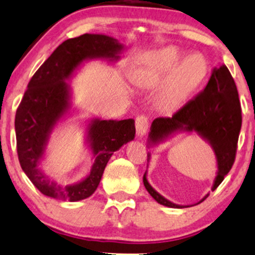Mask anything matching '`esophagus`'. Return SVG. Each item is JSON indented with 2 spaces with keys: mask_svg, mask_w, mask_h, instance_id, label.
Listing matches in <instances>:
<instances>
[{
  "mask_svg": "<svg viewBox=\"0 0 255 255\" xmlns=\"http://www.w3.org/2000/svg\"><path fill=\"white\" fill-rule=\"evenodd\" d=\"M148 126H149V120L146 115H140L136 118V122H135V127H136V134L138 136H143L147 133Z\"/></svg>",
  "mask_w": 255,
  "mask_h": 255,
  "instance_id": "obj_1",
  "label": "esophagus"
}]
</instances>
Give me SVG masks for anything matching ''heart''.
I'll return each mask as SVG.
<instances>
[{
    "mask_svg": "<svg viewBox=\"0 0 255 255\" xmlns=\"http://www.w3.org/2000/svg\"><path fill=\"white\" fill-rule=\"evenodd\" d=\"M208 72L202 54L183 57L179 48L169 46L141 57L131 80L141 89L160 88V104L166 111H176L198 89Z\"/></svg>",
    "mask_w": 255,
    "mask_h": 255,
    "instance_id": "heart-1",
    "label": "heart"
}]
</instances>
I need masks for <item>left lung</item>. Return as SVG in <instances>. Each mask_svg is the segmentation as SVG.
<instances>
[{"label":"left lung","mask_w":255,"mask_h":255,"mask_svg":"<svg viewBox=\"0 0 255 255\" xmlns=\"http://www.w3.org/2000/svg\"><path fill=\"white\" fill-rule=\"evenodd\" d=\"M241 121L237 86L230 70L222 64L213 69L206 88L195 99L183 106L172 118H157L151 122L147 146L149 148L159 144L181 131L196 133L202 140L207 141L215 154L218 170L212 186V191H215L234 163ZM147 156V161H149L150 153ZM143 185L151 198L160 205L170 208L191 207L174 204L157 193L148 182L147 170L143 175ZM208 195L207 193L194 205L204 201Z\"/></svg>","instance_id":"obj_1"}]
</instances>
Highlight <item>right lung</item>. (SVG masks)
<instances>
[{
    "label": "right lung",
    "instance_id": "right-lung-1",
    "mask_svg": "<svg viewBox=\"0 0 255 255\" xmlns=\"http://www.w3.org/2000/svg\"><path fill=\"white\" fill-rule=\"evenodd\" d=\"M124 50V44L108 35L83 34L69 38L53 51L29 81L15 117L17 155L25 175L43 195L73 202L89 198L98 188L113 153L134 140L133 119L94 118L86 126V143L94 162L85 179L67 185L49 178L40 167L54 128L73 112L68 83L72 76L87 61L117 62Z\"/></svg>",
    "mask_w": 255,
    "mask_h": 255
}]
</instances>
